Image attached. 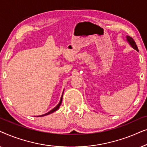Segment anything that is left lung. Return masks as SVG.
I'll return each instance as SVG.
<instances>
[{
	"instance_id": "obj_1",
	"label": "left lung",
	"mask_w": 147,
	"mask_h": 147,
	"mask_svg": "<svg viewBox=\"0 0 147 147\" xmlns=\"http://www.w3.org/2000/svg\"><path fill=\"white\" fill-rule=\"evenodd\" d=\"M126 40H127V41L129 43V44L131 45V47L133 48V49H134L135 50H136V51H138L137 45H136L135 41H134V39H132V37H130V36H126Z\"/></svg>"
}]
</instances>
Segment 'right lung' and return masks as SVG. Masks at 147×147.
<instances>
[{
	"label": "right lung",
	"mask_w": 147,
	"mask_h": 147,
	"mask_svg": "<svg viewBox=\"0 0 147 147\" xmlns=\"http://www.w3.org/2000/svg\"><path fill=\"white\" fill-rule=\"evenodd\" d=\"M62 98H63V94H62V96H61V100H60V102H59V104H57V106H55V108H53V109H52L51 110H50L49 112H48L47 113H46V114H43V115H41V116H37L38 117H39V116H46V115H48V114H51V113H53V112H55L56 110H58L59 109V106H61V102H62Z\"/></svg>",
	"instance_id": "obj_1"
}]
</instances>
